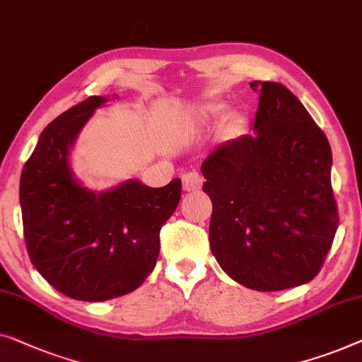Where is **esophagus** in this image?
Wrapping results in <instances>:
<instances>
[{
    "label": "esophagus",
    "instance_id": "1",
    "mask_svg": "<svg viewBox=\"0 0 362 362\" xmlns=\"http://www.w3.org/2000/svg\"><path fill=\"white\" fill-rule=\"evenodd\" d=\"M182 183L185 192H197L203 185V177L198 172H187L182 175Z\"/></svg>",
    "mask_w": 362,
    "mask_h": 362
}]
</instances>
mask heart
I'll list each match as a JSON object with an SVG mask.
<instances>
[{
  "label": "heart",
  "mask_w": 362,
  "mask_h": 362,
  "mask_svg": "<svg viewBox=\"0 0 362 362\" xmlns=\"http://www.w3.org/2000/svg\"><path fill=\"white\" fill-rule=\"evenodd\" d=\"M225 103H206L200 106V108L197 110V115H195V119L197 123L200 124H206V123H211V121H215L218 116L223 115V111H225ZM243 124V118L241 115L236 113V111H231V113H228L225 116V121H223V131L225 132H234L241 128Z\"/></svg>",
  "instance_id": "obj_1"
}]
</instances>
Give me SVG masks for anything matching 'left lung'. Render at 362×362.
Returning a JSON list of instances; mask_svg holds the SVG:
<instances>
[{
	"label": "left lung",
	"instance_id": "1",
	"mask_svg": "<svg viewBox=\"0 0 362 362\" xmlns=\"http://www.w3.org/2000/svg\"><path fill=\"white\" fill-rule=\"evenodd\" d=\"M259 91L254 132L223 142L202 164L211 198L210 247L233 281L259 292L307 284L338 230L332 147L282 83Z\"/></svg>",
	"mask_w": 362,
	"mask_h": 362
}]
</instances>
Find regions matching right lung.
I'll use <instances>...</instances> for the list:
<instances>
[{
	"instance_id": "obj_1",
	"label": "right lung",
	"mask_w": 362,
	"mask_h": 362,
	"mask_svg": "<svg viewBox=\"0 0 362 362\" xmlns=\"http://www.w3.org/2000/svg\"><path fill=\"white\" fill-rule=\"evenodd\" d=\"M118 98V96H116ZM106 96H90L40 134L19 183L30 262L60 293L103 302L136 290L154 271L159 233L182 195V182L152 188L128 180L91 192L75 180L69 151Z\"/></svg>"
}]
</instances>
